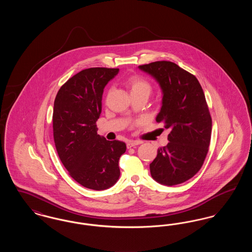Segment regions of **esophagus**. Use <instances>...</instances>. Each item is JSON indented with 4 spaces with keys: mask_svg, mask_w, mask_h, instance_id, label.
<instances>
[{
    "mask_svg": "<svg viewBox=\"0 0 252 252\" xmlns=\"http://www.w3.org/2000/svg\"><path fill=\"white\" fill-rule=\"evenodd\" d=\"M140 144H141V142H139V141H128L126 143V146H127V148H131V147H134Z\"/></svg>",
    "mask_w": 252,
    "mask_h": 252,
    "instance_id": "esophagus-1",
    "label": "esophagus"
}]
</instances>
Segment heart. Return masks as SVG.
<instances>
[{
    "mask_svg": "<svg viewBox=\"0 0 252 252\" xmlns=\"http://www.w3.org/2000/svg\"><path fill=\"white\" fill-rule=\"evenodd\" d=\"M126 85L130 91L131 95L133 94H146L149 95L152 92V85L150 82L145 79L143 76L140 75H133L130 76L127 81Z\"/></svg>",
    "mask_w": 252,
    "mask_h": 252,
    "instance_id": "1",
    "label": "heart"
}]
</instances>
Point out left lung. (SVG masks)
I'll use <instances>...</instances> for the list:
<instances>
[{
  "label": "left lung",
  "instance_id": "obj_1",
  "mask_svg": "<svg viewBox=\"0 0 252 252\" xmlns=\"http://www.w3.org/2000/svg\"><path fill=\"white\" fill-rule=\"evenodd\" d=\"M157 80L162 91L158 123L171 131L166 146L158 149L150 163L157 182L173 186L192 178L203 165L209 151L212 118L196 77L171 61H156L139 66Z\"/></svg>",
  "mask_w": 252,
  "mask_h": 252
}]
</instances>
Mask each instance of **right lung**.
Wrapping results in <instances>:
<instances>
[{
	"mask_svg": "<svg viewBox=\"0 0 252 252\" xmlns=\"http://www.w3.org/2000/svg\"><path fill=\"white\" fill-rule=\"evenodd\" d=\"M119 69L90 68L74 74L56 96L53 131L61 162L73 180L101 191L120 177L119 158L126 145L97 134L104 88Z\"/></svg>",
	"mask_w": 252,
	"mask_h": 252,
	"instance_id": "1",
	"label": "right lung"
}]
</instances>
